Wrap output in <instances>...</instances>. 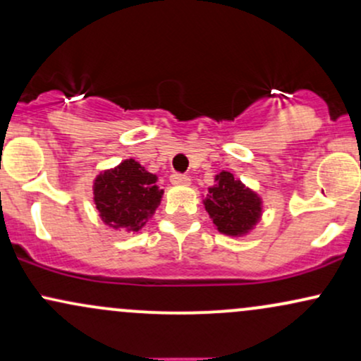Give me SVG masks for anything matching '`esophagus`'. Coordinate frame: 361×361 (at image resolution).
<instances>
[{"label":"esophagus","mask_w":361,"mask_h":361,"mask_svg":"<svg viewBox=\"0 0 361 361\" xmlns=\"http://www.w3.org/2000/svg\"><path fill=\"white\" fill-rule=\"evenodd\" d=\"M171 183L175 186H190V178L185 175H173Z\"/></svg>","instance_id":"obj_1"}]
</instances>
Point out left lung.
<instances>
[{
    "label": "left lung",
    "mask_w": 361,
    "mask_h": 361,
    "mask_svg": "<svg viewBox=\"0 0 361 361\" xmlns=\"http://www.w3.org/2000/svg\"><path fill=\"white\" fill-rule=\"evenodd\" d=\"M209 186L204 207L214 227L229 238H244L255 231L263 215V198L233 173L219 171Z\"/></svg>",
    "instance_id": "1"
}]
</instances>
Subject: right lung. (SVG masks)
<instances>
[{
    "label": "right lung",
    "instance_id": "right-lung-1",
    "mask_svg": "<svg viewBox=\"0 0 361 361\" xmlns=\"http://www.w3.org/2000/svg\"><path fill=\"white\" fill-rule=\"evenodd\" d=\"M164 190L157 176L128 157L115 168L102 169L93 180V202L105 226L137 233L156 214Z\"/></svg>",
    "mask_w": 361,
    "mask_h": 361
}]
</instances>
